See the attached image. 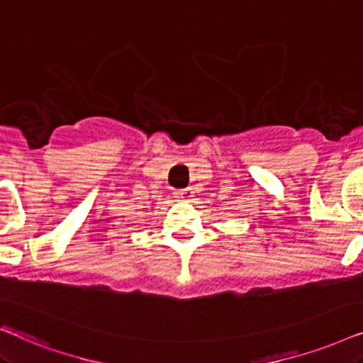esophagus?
<instances>
[{
  "instance_id": "1",
  "label": "esophagus",
  "mask_w": 363,
  "mask_h": 363,
  "mask_svg": "<svg viewBox=\"0 0 363 363\" xmlns=\"http://www.w3.org/2000/svg\"><path fill=\"white\" fill-rule=\"evenodd\" d=\"M193 191L191 188H183V190H177L175 191V196L180 198V200H185V201H190L193 198Z\"/></svg>"
}]
</instances>
